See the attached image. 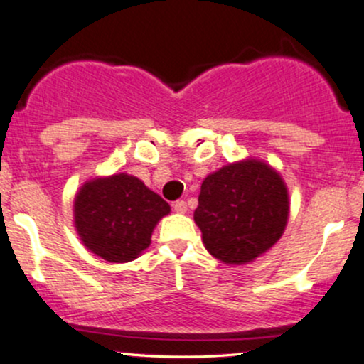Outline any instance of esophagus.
<instances>
[{"instance_id":"1","label":"esophagus","mask_w":364,"mask_h":364,"mask_svg":"<svg viewBox=\"0 0 364 364\" xmlns=\"http://www.w3.org/2000/svg\"><path fill=\"white\" fill-rule=\"evenodd\" d=\"M173 208H174V212H178V214H185L188 205H186L185 200H176V202L173 203Z\"/></svg>"}]
</instances>
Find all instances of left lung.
I'll use <instances>...</instances> for the list:
<instances>
[{
    "instance_id": "obj_1",
    "label": "left lung",
    "mask_w": 364,
    "mask_h": 364,
    "mask_svg": "<svg viewBox=\"0 0 364 364\" xmlns=\"http://www.w3.org/2000/svg\"><path fill=\"white\" fill-rule=\"evenodd\" d=\"M287 215L282 178L250 159L203 179L193 219L208 252L225 263L243 265L277 243Z\"/></svg>"
}]
</instances>
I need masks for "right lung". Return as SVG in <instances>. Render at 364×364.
<instances>
[{"label":"right lung","mask_w":364,"mask_h":364,"mask_svg":"<svg viewBox=\"0 0 364 364\" xmlns=\"http://www.w3.org/2000/svg\"><path fill=\"white\" fill-rule=\"evenodd\" d=\"M169 210L139 178L121 173L82 186L75 198V228L92 253L123 263L149 248L154 228Z\"/></svg>","instance_id":"add662e5"}]
</instances>
